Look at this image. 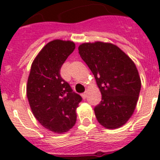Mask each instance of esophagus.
<instances>
[{
    "instance_id": "obj_1",
    "label": "esophagus",
    "mask_w": 160,
    "mask_h": 160,
    "mask_svg": "<svg viewBox=\"0 0 160 160\" xmlns=\"http://www.w3.org/2000/svg\"><path fill=\"white\" fill-rule=\"evenodd\" d=\"M81 96H82L83 99H85V98L87 97V92H85V93H83L82 95H81Z\"/></svg>"
}]
</instances>
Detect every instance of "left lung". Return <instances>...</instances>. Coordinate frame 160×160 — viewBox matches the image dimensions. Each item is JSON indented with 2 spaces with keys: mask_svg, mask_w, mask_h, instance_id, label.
Listing matches in <instances>:
<instances>
[{
  "mask_svg": "<svg viewBox=\"0 0 160 160\" xmlns=\"http://www.w3.org/2000/svg\"><path fill=\"white\" fill-rule=\"evenodd\" d=\"M78 50L102 95L95 107L98 122L106 129L120 128L132 116L139 99L141 80L136 65L114 44L87 42Z\"/></svg>",
  "mask_w": 160,
  "mask_h": 160,
  "instance_id": "8db88e82",
  "label": "left lung"
}]
</instances>
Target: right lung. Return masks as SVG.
Returning a JSON list of instances; mask_svg holds the SVG:
<instances>
[{
  "label": "right lung",
  "instance_id": "obj_1",
  "mask_svg": "<svg viewBox=\"0 0 160 160\" xmlns=\"http://www.w3.org/2000/svg\"><path fill=\"white\" fill-rule=\"evenodd\" d=\"M75 48L73 41H50L33 60L27 80L26 95L34 116L42 126L57 134L75 125L76 109L82 100L60 74Z\"/></svg>",
  "mask_w": 160,
  "mask_h": 160
}]
</instances>
